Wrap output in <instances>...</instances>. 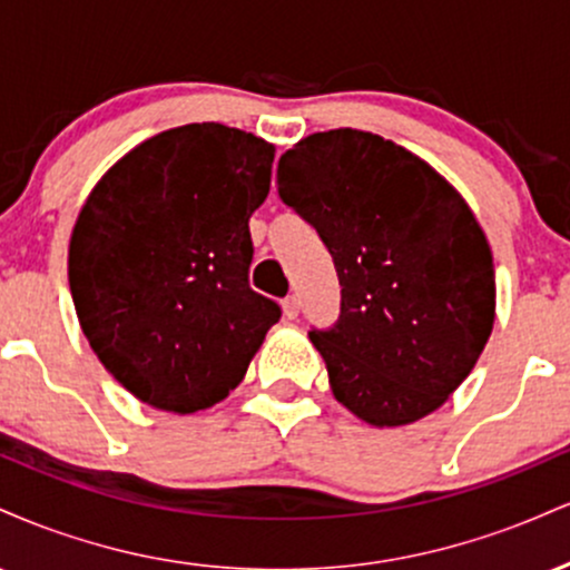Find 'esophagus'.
I'll return each mask as SVG.
<instances>
[{
	"mask_svg": "<svg viewBox=\"0 0 570 570\" xmlns=\"http://www.w3.org/2000/svg\"><path fill=\"white\" fill-rule=\"evenodd\" d=\"M281 307H284V316H286V318H297V313H299V297H294V294H289V297H286L284 303H281Z\"/></svg>",
	"mask_w": 570,
	"mask_h": 570,
	"instance_id": "1",
	"label": "esophagus"
}]
</instances>
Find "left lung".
I'll list each match as a JSON object with an SVG mask.
<instances>
[{"mask_svg": "<svg viewBox=\"0 0 570 570\" xmlns=\"http://www.w3.org/2000/svg\"><path fill=\"white\" fill-rule=\"evenodd\" d=\"M278 193L322 235L343 286L340 322L311 332L337 402L377 429L440 410L495 322L493 252L463 195L356 128L286 149Z\"/></svg>", "mask_w": 570, "mask_h": 570, "instance_id": "obj_1", "label": "left lung"}]
</instances>
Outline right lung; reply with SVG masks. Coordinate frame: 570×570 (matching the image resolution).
<instances>
[{"mask_svg":"<svg viewBox=\"0 0 570 570\" xmlns=\"http://www.w3.org/2000/svg\"><path fill=\"white\" fill-rule=\"evenodd\" d=\"M276 147L222 122L155 134L98 179L69 240V289L98 362L139 402L208 410L244 381L281 307L248 286V217Z\"/></svg>","mask_w":570,"mask_h":570,"instance_id":"obj_1","label":"right lung"}]
</instances>
